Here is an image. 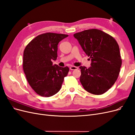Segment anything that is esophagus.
Masks as SVG:
<instances>
[{"mask_svg": "<svg viewBox=\"0 0 135 135\" xmlns=\"http://www.w3.org/2000/svg\"><path fill=\"white\" fill-rule=\"evenodd\" d=\"M78 69V68L76 66H71L70 67V69L71 70H76V69Z\"/></svg>", "mask_w": 135, "mask_h": 135, "instance_id": "esophagus-1", "label": "esophagus"}]
</instances>
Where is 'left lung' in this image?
Wrapping results in <instances>:
<instances>
[{"mask_svg":"<svg viewBox=\"0 0 135 135\" xmlns=\"http://www.w3.org/2000/svg\"><path fill=\"white\" fill-rule=\"evenodd\" d=\"M74 36L91 60L89 68L79 67L80 83L87 92L102 95L113 86L119 75L122 65L119 46L112 36L95 28Z\"/></svg>","mask_w":135,"mask_h":135,"instance_id":"left-lung-1","label":"left lung"}]
</instances>
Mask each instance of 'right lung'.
I'll return each mask as SVG.
<instances>
[{"label": "right lung", "instance_id": "right-lung-1", "mask_svg": "<svg viewBox=\"0 0 135 135\" xmlns=\"http://www.w3.org/2000/svg\"><path fill=\"white\" fill-rule=\"evenodd\" d=\"M68 35L47 33L36 36L28 43L23 52V69L28 84L34 91L43 97H50L61 89L68 66L53 65L57 57V45Z\"/></svg>", "mask_w": 135, "mask_h": 135}]
</instances>
